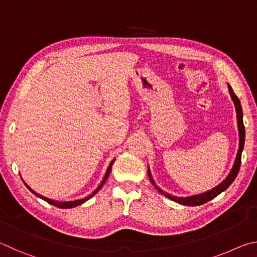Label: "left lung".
Wrapping results in <instances>:
<instances>
[{
	"mask_svg": "<svg viewBox=\"0 0 257 257\" xmlns=\"http://www.w3.org/2000/svg\"><path fill=\"white\" fill-rule=\"evenodd\" d=\"M229 92H230V95H231V97H232V101L234 102V106H236L237 120H238V130H239V150H238L237 158H236V161H234V164H233V168H232L231 172L229 173V176L225 178V179L222 182H221L219 186H216L215 188L206 191V193L195 195V196H190V197H176V196H172V195L168 194V193H164L163 190H161L160 188H158V186L155 185L153 178H152L151 172L149 170V177H150L151 182L155 186L156 189H159L161 194L164 195L165 197L170 198V199H172V201H175V202L179 203V204H182V205H187V206L202 205V204L211 201V199L216 197L217 195L222 193V191H224L230 185L232 184L233 180L236 179V177H237L238 172H239V169H240L241 153H242V150H243V144H245V125H243V122H242V108H241L240 101H239V98L236 96V94L233 93L231 86H229Z\"/></svg>",
	"mask_w": 257,
	"mask_h": 257,
	"instance_id": "8db88e82",
	"label": "left lung"
}]
</instances>
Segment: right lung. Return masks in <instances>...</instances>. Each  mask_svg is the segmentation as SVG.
I'll return each mask as SVG.
<instances>
[{"instance_id":"1","label":"right lung","mask_w":257,"mask_h":257,"mask_svg":"<svg viewBox=\"0 0 257 257\" xmlns=\"http://www.w3.org/2000/svg\"><path fill=\"white\" fill-rule=\"evenodd\" d=\"M113 162H114V160H113L112 162L110 163V165H108V168H107V171H106V173H105V176H104V178H103L102 182H101V184H99V186L97 187V188L93 191V194H92V195H89L88 197H85V198H82V199H78V201H72V202H58V201H53V199L46 198V197H44V196H42V195L37 194L36 191H34L32 188H30V187H29L27 184H26V182H25V185H26V187H27V188H28L30 191H32V193H33L34 195H36L37 197H40V198H42V199H44L45 202H47V203L52 204V205H54V206H56V207H60V208H70V207H75V206H78V205H81V204H82V203H85L86 201H88V199H89L90 197H93L94 195L96 194L97 191L102 188L103 185H104V182L106 181V179H107L108 175H110V172H111V169H112V164H113Z\"/></svg>"}]
</instances>
